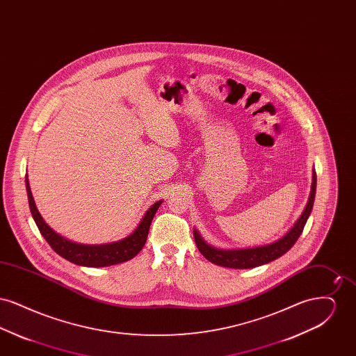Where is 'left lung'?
I'll use <instances>...</instances> for the list:
<instances>
[{
    "label": "left lung",
    "mask_w": 356,
    "mask_h": 356,
    "mask_svg": "<svg viewBox=\"0 0 356 356\" xmlns=\"http://www.w3.org/2000/svg\"><path fill=\"white\" fill-rule=\"evenodd\" d=\"M315 192H316V173L314 172L312 175V186H311V193L308 203L305 205V211L302 216L295 222V225L289 229L287 235L279 238L277 241L264 245V247H254V248H248V250H218L211 247L204 241L202 236L199 235L197 231L193 232L196 245L199 251L202 252L207 260L211 263L221 266V267H228V268H254L263 264H267L272 260H276L277 257L283 256L287 252L288 250L292 248V245L296 243V240L302 235L305 229V222L311 213L314 200H315Z\"/></svg>",
    "instance_id": "8db88e82"
}]
</instances>
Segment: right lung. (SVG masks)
Wrapping results in <instances>:
<instances>
[{"label": "right lung", "mask_w": 356, "mask_h": 356, "mask_svg": "<svg viewBox=\"0 0 356 356\" xmlns=\"http://www.w3.org/2000/svg\"><path fill=\"white\" fill-rule=\"evenodd\" d=\"M26 192H28L29 208H31L34 221L41 235L48 241L53 251L69 260L70 263L85 266V267H106V266L119 264L122 261H128L132 257H135L136 254L143 250L147 241L153 216L161 204V202L153 204L152 207L148 209V212L144 215L143 220L138 224V227L136 228L132 235L111 244L84 245L60 236L45 221L42 220L41 215L35 208L28 179H26Z\"/></svg>", "instance_id": "1"}]
</instances>
